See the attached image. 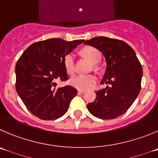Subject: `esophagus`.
<instances>
[{
    "label": "esophagus",
    "mask_w": 158,
    "mask_h": 158,
    "mask_svg": "<svg viewBox=\"0 0 158 158\" xmlns=\"http://www.w3.org/2000/svg\"><path fill=\"white\" fill-rule=\"evenodd\" d=\"M84 94L83 90H80V89H79V90H78V94H79V95H80V94Z\"/></svg>",
    "instance_id": "esophagus-1"
}]
</instances>
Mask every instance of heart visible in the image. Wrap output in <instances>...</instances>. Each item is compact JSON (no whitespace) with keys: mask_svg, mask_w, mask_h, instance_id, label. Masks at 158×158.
<instances>
[{"mask_svg":"<svg viewBox=\"0 0 158 158\" xmlns=\"http://www.w3.org/2000/svg\"><path fill=\"white\" fill-rule=\"evenodd\" d=\"M82 53L93 64H96L101 61V54L96 48L86 47L82 49ZM64 63L68 73L70 75L74 74L76 72V60L74 54L72 53L68 54L64 57ZM97 80V77L94 75H78L70 79V84L76 89L85 90L94 86Z\"/></svg>","mask_w":158,"mask_h":158,"instance_id":"b5f03b06","label":"heart"}]
</instances>
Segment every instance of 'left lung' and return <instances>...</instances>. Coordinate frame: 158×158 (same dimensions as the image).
<instances>
[{"label": "left lung", "mask_w": 158, "mask_h": 158, "mask_svg": "<svg viewBox=\"0 0 158 158\" xmlns=\"http://www.w3.org/2000/svg\"><path fill=\"white\" fill-rule=\"evenodd\" d=\"M84 44L104 54L107 68L101 84L109 85L96 92V100L87 104L88 110L99 118H116L127 111L140 92L142 66L133 49L122 40L98 36Z\"/></svg>", "instance_id": "1"}]
</instances>
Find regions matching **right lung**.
<instances>
[{
	"label": "right lung",
	"instance_id": "obj_1",
	"mask_svg": "<svg viewBox=\"0 0 158 158\" xmlns=\"http://www.w3.org/2000/svg\"><path fill=\"white\" fill-rule=\"evenodd\" d=\"M53 38L32 44L16 63V91L26 108L42 120H54L67 112L77 95L70 86L55 88L56 81L69 79L64 57L84 42Z\"/></svg>",
	"mask_w": 158,
	"mask_h": 158
}]
</instances>
